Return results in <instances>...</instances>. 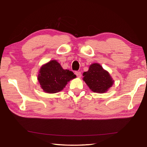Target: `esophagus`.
I'll use <instances>...</instances> for the list:
<instances>
[{
	"label": "esophagus",
	"mask_w": 147,
	"mask_h": 147,
	"mask_svg": "<svg viewBox=\"0 0 147 147\" xmlns=\"http://www.w3.org/2000/svg\"><path fill=\"white\" fill-rule=\"evenodd\" d=\"M75 74H76L78 77H80L81 76H82V74H81L80 71H76V72H75Z\"/></svg>",
	"instance_id": "obj_1"
}]
</instances>
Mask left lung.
<instances>
[{"mask_svg": "<svg viewBox=\"0 0 147 147\" xmlns=\"http://www.w3.org/2000/svg\"><path fill=\"white\" fill-rule=\"evenodd\" d=\"M83 76V80L94 92L104 93L113 84L109 73L98 63L91 65L89 70L85 71Z\"/></svg>", "mask_w": 147, "mask_h": 147, "instance_id": "8db88e82", "label": "left lung"}]
</instances>
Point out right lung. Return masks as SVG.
<instances>
[{
    "label": "right lung",
    "mask_w": 147,
    "mask_h": 147,
    "mask_svg": "<svg viewBox=\"0 0 147 147\" xmlns=\"http://www.w3.org/2000/svg\"><path fill=\"white\" fill-rule=\"evenodd\" d=\"M76 77L72 71L63 70L56 60H51L41 67L38 79L45 92L53 94L62 90L68 82Z\"/></svg>",
    "instance_id": "right-lung-1"
}]
</instances>
